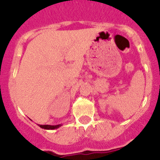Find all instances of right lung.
I'll return each instance as SVG.
<instances>
[{
    "label": "right lung",
    "instance_id": "obj_1",
    "mask_svg": "<svg viewBox=\"0 0 160 160\" xmlns=\"http://www.w3.org/2000/svg\"><path fill=\"white\" fill-rule=\"evenodd\" d=\"M38 126H40L41 128L46 129V130H54V129L59 128L60 126H62V124H58V125H42V124H37Z\"/></svg>",
    "mask_w": 160,
    "mask_h": 160
}]
</instances>
